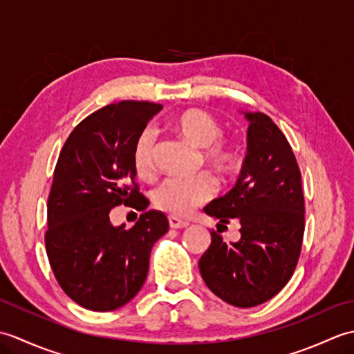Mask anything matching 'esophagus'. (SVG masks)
Wrapping results in <instances>:
<instances>
[{
	"instance_id": "1",
	"label": "esophagus",
	"mask_w": 354,
	"mask_h": 354,
	"mask_svg": "<svg viewBox=\"0 0 354 354\" xmlns=\"http://www.w3.org/2000/svg\"><path fill=\"white\" fill-rule=\"evenodd\" d=\"M169 225H170V228L179 230V228H185V227H189V222L178 219V217H175V216H169Z\"/></svg>"
}]
</instances>
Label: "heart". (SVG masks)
Instances as JSON below:
<instances>
[{"label": "heart", "instance_id": "b5f03b06", "mask_svg": "<svg viewBox=\"0 0 354 354\" xmlns=\"http://www.w3.org/2000/svg\"><path fill=\"white\" fill-rule=\"evenodd\" d=\"M169 126L190 146L201 149V161L225 178L234 170L237 152L230 141L221 138L222 127L219 122L202 109H185L169 120ZM155 135L145 131L138 135L132 147V165L137 175L147 178L153 171ZM216 184L205 173L194 178L165 179L153 192V204L173 216H189L194 208L213 198Z\"/></svg>", "mask_w": 354, "mask_h": 354}]
</instances>
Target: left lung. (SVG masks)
<instances>
[{
    "mask_svg": "<svg viewBox=\"0 0 354 354\" xmlns=\"http://www.w3.org/2000/svg\"><path fill=\"white\" fill-rule=\"evenodd\" d=\"M248 126V153L236 185L204 212L240 222L237 242L212 232L199 260L208 289L225 303L254 307L280 292L295 270L304 234V196L295 155L284 133L261 112L240 111Z\"/></svg>",
    "mask_w": 354,
    "mask_h": 354,
    "instance_id": "8db88e82",
    "label": "left lung"
}]
</instances>
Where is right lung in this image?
Masks as SVG:
<instances>
[{"label":"right lung","instance_id":"right-lung-1","mask_svg":"<svg viewBox=\"0 0 354 354\" xmlns=\"http://www.w3.org/2000/svg\"><path fill=\"white\" fill-rule=\"evenodd\" d=\"M161 104L124 100L80 122L65 141L48 196L45 248L57 283L94 312L127 304L146 281L152 246L169 221L135 184L132 147ZM145 213L131 230L110 223L117 205Z\"/></svg>","mask_w":354,"mask_h":354}]
</instances>
